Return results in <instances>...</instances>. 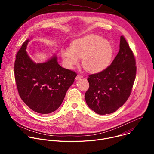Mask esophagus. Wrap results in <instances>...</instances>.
I'll return each instance as SVG.
<instances>
[{
	"mask_svg": "<svg viewBox=\"0 0 154 154\" xmlns=\"http://www.w3.org/2000/svg\"><path fill=\"white\" fill-rule=\"evenodd\" d=\"M81 78H82V75H77L76 76V77H75V80H79V79H81Z\"/></svg>",
	"mask_w": 154,
	"mask_h": 154,
	"instance_id": "obj_1",
	"label": "esophagus"
}]
</instances>
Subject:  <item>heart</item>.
<instances>
[{
    "label": "heart",
    "mask_w": 154,
    "mask_h": 154,
    "mask_svg": "<svg viewBox=\"0 0 154 154\" xmlns=\"http://www.w3.org/2000/svg\"><path fill=\"white\" fill-rule=\"evenodd\" d=\"M72 49L64 48L61 55L64 65L73 69L78 65L79 58L85 70L97 73L107 68L110 64L113 48L108 41L97 35H89L72 42Z\"/></svg>",
    "instance_id": "b5f03b06"
}]
</instances>
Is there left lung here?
I'll return each mask as SVG.
<instances>
[{"label": "left lung", "mask_w": 154, "mask_h": 154, "mask_svg": "<svg viewBox=\"0 0 154 154\" xmlns=\"http://www.w3.org/2000/svg\"><path fill=\"white\" fill-rule=\"evenodd\" d=\"M134 55L123 36L119 51L109 66L88 78L89 89L85 93L86 102L95 113L103 115L116 112L130 95L136 77Z\"/></svg>", "instance_id": "obj_1"}]
</instances>
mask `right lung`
<instances>
[{
  "mask_svg": "<svg viewBox=\"0 0 154 154\" xmlns=\"http://www.w3.org/2000/svg\"><path fill=\"white\" fill-rule=\"evenodd\" d=\"M29 41L23 44L16 56L14 77L18 93L33 111L51 113L61 105L77 74L60 66L55 54L46 62H34L26 51Z\"/></svg>",
  "mask_w": 154,
  "mask_h": 154,
  "instance_id": "obj_1",
  "label": "right lung"
}]
</instances>
